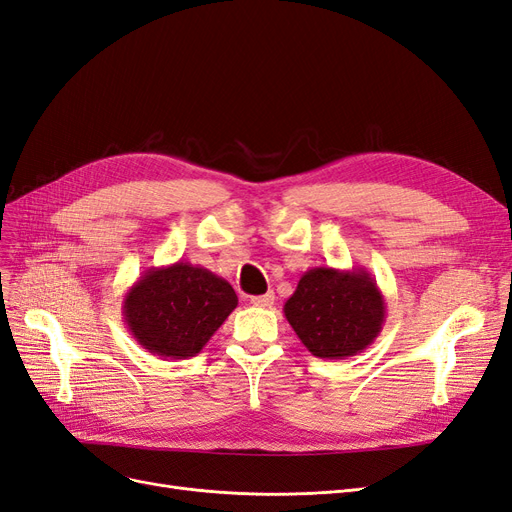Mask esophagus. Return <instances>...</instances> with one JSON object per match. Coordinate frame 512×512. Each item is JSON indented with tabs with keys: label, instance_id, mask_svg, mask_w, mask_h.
<instances>
[{
	"label": "esophagus",
	"instance_id": "34e87169",
	"mask_svg": "<svg viewBox=\"0 0 512 512\" xmlns=\"http://www.w3.org/2000/svg\"><path fill=\"white\" fill-rule=\"evenodd\" d=\"M254 305H258V307H271L273 305V301H275V292H265V294H258V297H252L250 299Z\"/></svg>",
	"mask_w": 512,
	"mask_h": 512
}]
</instances>
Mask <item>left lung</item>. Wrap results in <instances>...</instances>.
Wrapping results in <instances>:
<instances>
[{"mask_svg": "<svg viewBox=\"0 0 512 512\" xmlns=\"http://www.w3.org/2000/svg\"><path fill=\"white\" fill-rule=\"evenodd\" d=\"M301 344L318 359H350L374 344L386 318L384 294L363 267H314L284 303Z\"/></svg>", "mask_w": 512, "mask_h": 512, "instance_id": "8db88e82", "label": "left lung"}]
</instances>
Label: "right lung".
<instances>
[{"label": "right lung", "mask_w": 512, "mask_h": 512, "mask_svg": "<svg viewBox=\"0 0 512 512\" xmlns=\"http://www.w3.org/2000/svg\"><path fill=\"white\" fill-rule=\"evenodd\" d=\"M239 299L224 277L177 260L149 267L126 292L123 322L141 348L162 359H190L207 346Z\"/></svg>", "instance_id": "right-lung-1"}]
</instances>
